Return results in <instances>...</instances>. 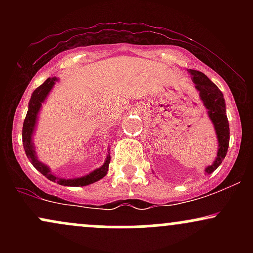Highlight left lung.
Masks as SVG:
<instances>
[{
	"instance_id": "1",
	"label": "left lung",
	"mask_w": 253,
	"mask_h": 253,
	"mask_svg": "<svg viewBox=\"0 0 253 253\" xmlns=\"http://www.w3.org/2000/svg\"><path fill=\"white\" fill-rule=\"evenodd\" d=\"M189 71L191 81L195 83V88L199 91V96L207 109V114L210 117L211 124L214 125L215 134L217 138V153L213 164L205 169L207 175L217 169L222 161L225 159L229 144V125L226 115V103L222 92L201 71Z\"/></svg>"
}]
</instances>
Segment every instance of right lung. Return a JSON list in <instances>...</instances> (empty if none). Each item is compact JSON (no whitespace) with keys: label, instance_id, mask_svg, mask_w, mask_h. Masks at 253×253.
Returning <instances> with one entry per match:
<instances>
[{"label":"right lung","instance_id":"right-lung-1","mask_svg":"<svg viewBox=\"0 0 253 253\" xmlns=\"http://www.w3.org/2000/svg\"><path fill=\"white\" fill-rule=\"evenodd\" d=\"M56 82H58L57 77L47 78V80L43 82L42 85L38 86L34 90L33 94H32L30 103H28V110L27 115H26L25 121H24V127H22V143H24V149L26 152V156L30 159L36 169L42 172L46 178H48L52 182H56L60 185H66V187H84V185H89L91 183H95L100 181L101 178H103L104 176L108 172V167L110 163V155L106 157V161L101 165L100 168L95 169L91 172H89L88 175H84L82 177H76V178H60L56 175L52 173L50 168L46 164H43L39 158H38L37 152H36V146H34L33 141V134L36 132V127L38 123V115H39L40 109H42V103L45 102V100L47 98L48 94L51 92L52 88L54 86ZM109 151V150H108Z\"/></svg>","mask_w":253,"mask_h":253}]
</instances>
